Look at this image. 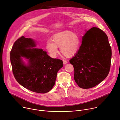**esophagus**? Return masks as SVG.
Wrapping results in <instances>:
<instances>
[{"instance_id":"1","label":"esophagus","mask_w":120,"mask_h":120,"mask_svg":"<svg viewBox=\"0 0 120 120\" xmlns=\"http://www.w3.org/2000/svg\"><path fill=\"white\" fill-rule=\"evenodd\" d=\"M67 63H68V62L67 61L63 60V63H64V64H66Z\"/></svg>"}]
</instances>
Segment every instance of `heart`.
I'll return each mask as SVG.
<instances>
[{
    "label": "heart",
    "mask_w": 120,
    "mask_h": 120,
    "mask_svg": "<svg viewBox=\"0 0 120 120\" xmlns=\"http://www.w3.org/2000/svg\"><path fill=\"white\" fill-rule=\"evenodd\" d=\"M51 41L47 42L46 49L52 58L56 57L58 54V48H60V52L64 56L71 57L78 52L81 44L79 36L69 30L55 34Z\"/></svg>",
    "instance_id": "heart-1"
}]
</instances>
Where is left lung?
Masks as SVG:
<instances>
[{"label":"left lung","mask_w":120,"mask_h":120,"mask_svg":"<svg viewBox=\"0 0 120 120\" xmlns=\"http://www.w3.org/2000/svg\"><path fill=\"white\" fill-rule=\"evenodd\" d=\"M111 57L106 34L97 27L86 31L79 51L69 61L73 66L74 79L78 86L87 89L102 82L109 72Z\"/></svg>","instance_id":"obj_1"}]
</instances>
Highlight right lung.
<instances>
[{
	"label": "right lung",
	"instance_id": "1",
	"mask_svg": "<svg viewBox=\"0 0 120 120\" xmlns=\"http://www.w3.org/2000/svg\"><path fill=\"white\" fill-rule=\"evenodd\" d=\"M35 41L22 36L15 41L10 52L12 71L17 82L25 88L36 93H46L55 84L62 60L52 58L42 49L34 48ZM27 59L26 65L22 58Z\"/></svg>",
	"mask_w": 120,
	"mask_h": 120
}]
</instances>
